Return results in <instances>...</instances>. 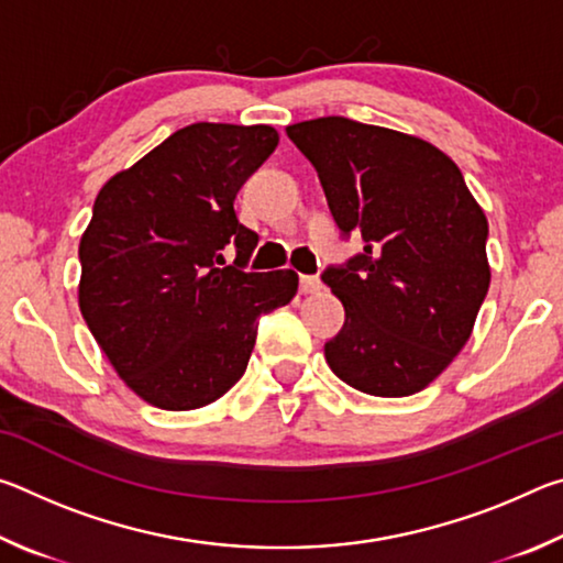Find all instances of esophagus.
<instances>
[{"mask_svg": "<svg viewBox=\"0 0 563 563\" xmlns=\"http://www.w3.org/2000/svg\"><path fill=\"white\" fill-rule=\"evenodd\" d=\"M322 290V283L316 275H300V292L305 295H312V292H320Z\"/></svg>", "mask_w": 563, "mask_h": 563, "instance_id": "esophagus-1", "label": "esophagus"}]
</instances>
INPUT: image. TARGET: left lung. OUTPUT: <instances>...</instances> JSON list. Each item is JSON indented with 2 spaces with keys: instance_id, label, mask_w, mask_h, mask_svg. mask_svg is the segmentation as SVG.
Returning a JSON list of instances; mask_svg holds the SVG:
<instances>
[{
  "instance_id": "8db88e82",
  "label": "left lung",
  "mask_w": 563,
  "mask_h": 563,
  "mask_svg": "<svg viewBox=\"0 0 563 563\" xmlns=\"http://www.w3.org/2000/svg\"><path fill=\"white\" fill-rule=\"evenodd\" d=\"M285 131L316 166L340 231L365 238L345 268L322 273L345 305L330 369L375 397L419 393L460 355L489 290L487 216L430 141L342 117Z\"/></svg>"
}]
</instances>
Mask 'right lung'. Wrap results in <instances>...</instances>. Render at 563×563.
<instances>
[{"mask_svg": "<svg viewBox=\"0 0 563 563\" xmlns=\"http://www.w3.org/2000/svg\"><path fill=\"white\" fill-rule=\"evenodd\" d=\"M275 146L265 123H190L99 190L79 243V308L144 402L170 412L216 402L243 377L258 318L298 292V273L243 271L258 235L233 211Z\"/></svg>", "mask_w": 563, "mask_h": 563, "instance_id": "1", "label": "right lung"}]
</instances>
